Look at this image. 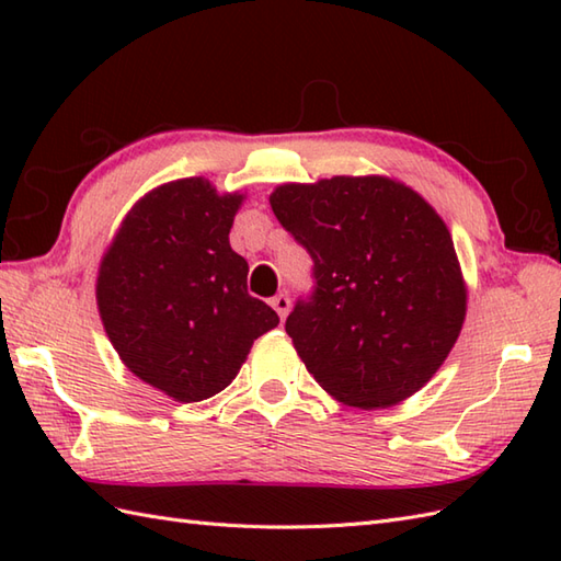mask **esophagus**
Instances as JSON below:
<instances>
[{
	"label": "esophagus",
	"mask_w": 561,
	"mask_h": 561,
	"mask_svg": "<svg viewBox=\"0 0 561 561\" xmlns=\"http://www.w3.org/2000/svg\"><path fill=\"white\" fill-rule=\"evenodd\" d=\"M270 306L274 308V311H277L279 320H284V318H287V313H289V306H291V301H289V296H287V294H277V296H274V299L270 301Z\"/></svg>",
	"instance_id": "1"
}]
</instances>
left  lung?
<instances>
[{
	"mask_svg": "<svg viewBox=\"0 0 561 561\" xmlns=\"http://www.w3.org/2000/svg\"><path fill=\"white\" fill-rule=\"evenodd\" d=\"M270 205L313 257L316 291L287 318L308 374L359 410L390 408L424 388L468 311L456 248L436 209L386 175L284 183Z\"/></svg>",
	"mask_w": 561,
	"mask_h": 561,
	"instance_id": "left-lung-1",
	"label": "left lung"
}]
</instances>
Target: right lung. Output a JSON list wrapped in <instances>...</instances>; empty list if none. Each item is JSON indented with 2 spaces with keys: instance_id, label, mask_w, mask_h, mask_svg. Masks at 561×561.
Instances as JSON below:
<instances>
[{
  "instance_id": "right-lung-1",
  "label": "right lung",
  "mask_w": 561,
  "mask_h": 561,
  "mask_svg": "<svg viewBox=\"0 0 561 561\" xmlns=\"http://www.w3.org/2000/svg\"><path fill=\"white\" fill-rule=\"evenodd\" d=\"M245 195L207 178L153 187L127 211L103 253L96 304L123 364L175 402L231 383L253 342L279 325L248 294V262L229 243Z\"/></svg>"
}]
</instances>
